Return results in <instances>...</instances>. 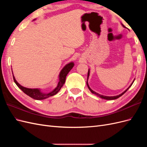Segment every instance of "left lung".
Listing matches in <instances>:
<instances>
[{
    "mask_svg": "<svg viewBox=\"0 0 147 147\" xmlns=\"http://www.w3.org/2000/svg\"><path fill=\"white\" fill-rule=\"evenodd\" d=\"M121 25L123 26V28H126V27L125 26H124L122 23H121ZM90 69H88V77H87V82H86V84H87V86H88V89L89 90H90V91L92 93V94H95V95H96L97 96H98V97H100V98H102V99H105V100H115V99H118V97H119L120 96H121L122 95H123L124 93H125L128 90H129V88L131 86H132V83H134V80H134V81L132 82V83L131 84V85L129 86L126 90L124 91V92H123L121 94H119V95H118V96H103V95H101V94H99V93H97V92H95V91H93L92 90H91V88L90 87V86H89V84H88V78H89V77H90Z\"/></svg>",
    "mask_w": 147,
    "mask_h": 147,
    "instance_id": "obj_1",
    "label": "left lung"
}]
</instances>
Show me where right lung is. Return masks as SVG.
<instances>
[{
	"instance_id": "1",
	"label": "right lung",
	"mask_w": 147,
	"mask_h": 147,
	"mask_svg": "<svg viewBox=\"0 0 147 147\" xmlns=\"http://www.w3.org/2000/svg\"><path fill=\"white\" fill-rule=\"evenodd\" d=\"M36 19L34 20V21ZM74 66V63L73 62H70V63L66 64L64 67L63 69L61 70V72L59 74V82H58V84H57V86L52 91L48 93H44L41 91L40 89H38V88L32 89V88H28L21 86V84L18 83V82L16 80L14 75L13 74V72H12V74H13V80H14L15 83H16L18 87L20 90L23 91L26 94H27L29 97H32V99H34L35 100H43L56 94L57 93L60 91L61 88L63 86L64 84L65 83L67 75L68 74V73L70 72V70L73 68Z\"/></svg>"
}]
</instances>
